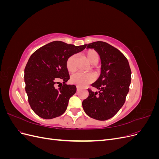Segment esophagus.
<instances>
[{"label": "esophagus", "mask_w": 159, "mask_h": 159, "mask_svg": "<svg viewBox=\"0 0 159 159\" xmlns=\"http://www.w3.org/2000/svg\"><path fill=\"white\" fill-rule=\"evenodd\" d=\"M80 90V88L78 87V86H77V91H78Z\"/></svg>", "instance_id": "1"}]
</instances>
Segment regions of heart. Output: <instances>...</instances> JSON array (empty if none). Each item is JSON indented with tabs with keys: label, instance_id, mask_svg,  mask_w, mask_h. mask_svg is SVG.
Masks as SVG:
<instances>
[{
	"label": "heart",
	"instance_id": "obj_1",
	"mask_svg": "<svg viewBox=\"0 0 159 159\" xmlns=\"http://www.w3.org/2000/svg\"><path fill=\"white\" fill-rule=\"evenodd\" d=\"M85 57L91 64L98 63L99 60V54L95 50L90 49L85 53ZM75 55L70 56L66 61V68L70 72H73L75 70ZM94 80V76L89 73H83V72H77L71 76V81L72 84H75L80 87L88 85Z\"/></svg>",
	"mask_w": 159,
	"mask_h": 159
}]
</instances>
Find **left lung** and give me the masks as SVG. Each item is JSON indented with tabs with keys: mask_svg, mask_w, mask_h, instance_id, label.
<instances>
[{
	"mask_svg": "<svg viewBox=\"0 0 159 159\" xmlns=\"http://www.w3.org/2000/svg\"><path fill=\"white\" fill-rule=\"evenodd\" d=\"M87 48L98 52L102 71L98 80L91 84L99 91L88 89L89 96L82 106L88 116L99 121L113 117L125 102L131 81V70L126 57L107 42L98 41L85 44Z\"/></svg>",
	"mask_w": 159,
	"mask_h": 159,
	"instance_id": "1",
	"label": "left lung"
}]
</instances>
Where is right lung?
Returning a JSON list of instances; mask_svg holds the SVG:
<instances>
[{
  "mask_svg": "<svg viewBox=\"0 0 159 159\" xmlns=\"http://www.w3.org/2000/svg\"><path fill=\"white\" fill-rule=\"evenodd\" d=\"M85 48V44L74 46L54 41L31 55L25 69V90L28 103L38 116L50 119L66 111L70 98L76 92L75 85L66 84L70 79L66 61ZM60 80L63 84L56 89L55 84Z\"/></svg>",
  "mask_w": 159,
  "mask_h": 159,
  "instance_id": "right-lung-1",
  "label": "right lung"
}]
</instances>
